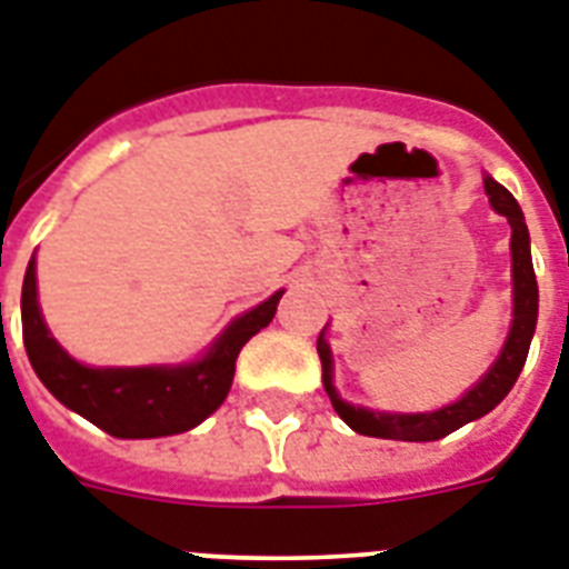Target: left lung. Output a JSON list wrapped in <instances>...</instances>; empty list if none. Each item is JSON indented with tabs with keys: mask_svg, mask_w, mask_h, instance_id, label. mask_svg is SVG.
Wrapping results in <instances>:
<instances>
[{
	"mask_svg": "<svg viewBox=\"0 0 569 569\" xmlns=\"http://www.w3.org/2000/svg\"><path fill=\"white\" fill-rule=\"evenodd\" d=\"M485 191L490 197V206L511 223L513 319L502 351L493 360V366L458 401H451L440 410H425V413H387V410H369V407L360 405L355 407L339 398L337 387H333V355H330L328 339H325V330H328L325 328L319 333L321 380H325V392L330 396V405L351 431L363 433V437H383V440L405 442L440 440L446 433L458 431L467 422H476L485 413H490L520 378L526 357H529L531 337H535V328H538V280H535V266H531L529 227H526L520 203L493 177H485Z\"/></svg>",
	"mask_w": 569,
	"mask_h": 569,
	"instance_id": "left-lung-1",
	"label": "left lung"
}]
</instances>
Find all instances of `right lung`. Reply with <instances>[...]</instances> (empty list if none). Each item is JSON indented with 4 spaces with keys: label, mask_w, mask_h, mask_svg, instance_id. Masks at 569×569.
<instances>
[{
    "label": "right lung",
    "mask_w": 569,
    "mask_h": 569,
    "mask_svg": "<svg viewBox=\"0 0 569 569\" xmlns=\"http://www.w3.org/2000/svg\"><path fill=\"white\" fill-rule=\"evenodd\" d=\"M283 289L241 312L191 363L177 366H84L49 333L38 303L34 257L22 280V342L40 378L73 413L118 440H150L191 431L223 405L236 375V357L250 337L274 319Z\"/></svg>",
    "instance_id": "1"
}]
</instances>
